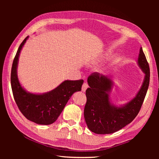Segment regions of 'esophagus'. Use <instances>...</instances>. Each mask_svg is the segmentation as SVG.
Wrapping results in <instances>:
<instances>
[{"instance_id": "esophagus-1", "label": "esophagus", "mask_w": 159, "mask_h": 159, "mask_svg": "<svg viewBox=\"0 0 159 159\" xmlns=\"http://www.w3.org/2000/svg\"><path fill=\"white\" fill-rule=\"evenodd\" d=\"M88 88V85L86 84V83H84L82 86V91H83V92H85Z\"/></svg>"}]
</instances>
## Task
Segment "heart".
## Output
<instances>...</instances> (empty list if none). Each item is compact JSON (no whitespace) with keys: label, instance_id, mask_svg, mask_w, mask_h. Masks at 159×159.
Returning a JSON list of instances; mask_svg holds the SVG:
<instances>
[{"label":"heart","instance_id":"obj_1","mask_svg":"<svg viewBox=\"0 0 159 159\" xmlns=\"http://www.w3.org/2000/svg\"><path fill=\"white\" fill-rule=\"evenodd\" d=\"M110 56H111V52L110 51H107L105 52L103 55H102L101 57L94 58V59H93L90 62L89 64L92 66H97L99 64H101L105 62L107 59H108V58L110 57Z\"/></svg>","mask_w":159,"mask_h":159}]
</instances>
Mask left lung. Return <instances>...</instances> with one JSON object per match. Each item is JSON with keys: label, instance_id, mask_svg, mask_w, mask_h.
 I'll return each mask as SVG.
<instances>
[{"label": "left lung", "instance_id": "left-lung-1", "mask_svg": "<svg viewBox=\"0 0 159 159\" xmlns=\"http://www.w3.org/2000/svg\"><path fill=\"white\" fill-rule=\"evenodd\" d=\"M137 64L144 73L139 90L131 100L121 105L111 102L110 93L115 86L113 77L93 73L88 79L87 102L84 116L88 128L97 134H110L131 123L138 115L149 84V67L142 47Z\"/></svg>", "mask_w": 159, "mask_h": 159}]
</instances>
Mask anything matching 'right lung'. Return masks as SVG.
<instances>
[{
  "label": "right lung",
  "instance_id": "obj_1",
  "mask_svg": "<svg viewBox=\"0 0 159 159\" xmlns=\"http://www.w3.org/2000/svg\"><path fill=\"white\" fill-rule=\"evenodd\" d=\"M28 38L20 45L12 65L11 85L14 99L27 119L37 124H52L57 120L72 95L81 91L84 80H66L55 89L43 93L28 91L19 82L17 67L21 50Z\"/></svg>",
  "mask_w": 159,
  "mask_h": 159
}]
</instances>
